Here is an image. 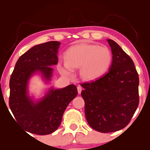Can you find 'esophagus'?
<instances>
[{
  "label": "esophagus",
  "mask_w": 150,
  "mask_h": 150,
  "mask_svg": "<svg viewBox=\"0 0 150 150\" xmlns=\"http://www.w3.org/2000/svg\"><path fill=\"white\" fill-rule=\"evenodd\" d=\"M77 92H78V94H80L81 92H82V87H80V86H78V87H77Z\"/></svg>",
  "instance_id": "obj_1"
}]
</instances>
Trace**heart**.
<instances>
[{
    "mask_svg": "<svg viewBox=\"0 0 150 150\" xmlns=\"http://www.w3.org/2000/svg\"><path fill=\"white\" fill-rule=\"evenodd\" d=\"M65 61L60 63L63 74L71 75L73 68H80V76L84 80L94 81L108 71L112 63V53L106 46L98 44H82L72 46L66 51Z\"/></svg>",
    "mask_w": 150,
    "mask_h": 150,
    "instance_id": "obj_1",
    "label": "heart"
}]
</instances>
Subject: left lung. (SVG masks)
Here are the masks:
<instances>
[{"label":"left lung","mask_w":150,"mask_h":150,"mask_svg":"<svg viewBox=\"0 0 150 150\" xmlns=\"http://www.w3.org/2000/svg\"><path fill=\"white\" fill-rule=\"evenodd\" d=\"M107 42L113 55L108 72L94 82L81 85L87 122L101 132L125 128L139 104V77L133 61L116 42Z\"/></svg>","instance_id":"obj_1"}]
</instances>
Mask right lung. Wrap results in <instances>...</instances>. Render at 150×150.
<instances>
[{
  "label": "right lung",
  "mask_w": 150,
  "mask_h": 150,
  "mask_svg": "<svg viewBox=\"0 0 150 150\" xmlns=\"http://www.w3.org/2000/svg\"><path fill=\"white\" fill-rule=\"evenodd\" d=\"M60 44L52 41L32 47L19 58L10 77V110L16 123L31 133L45 135L57 130L65 108L77 95L75 85L61 89L51 87L37 100L29 94V82L35 74H40L46 83L51 80V66L58 63Z\"/></svg>",
  "instance_id": "right-lung-1"
}]
</instances>
